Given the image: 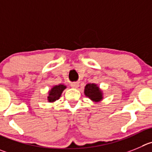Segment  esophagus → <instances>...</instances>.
I'll use <instances>...</instances> for the list:
<instances>
[{
    "label": "esophagus",
    "instance_id": "obj_1",
    "mask_svg": "<svg viewBox=\"0 0 152 152\" xmlns=\"http://www.w3.org/2000/svg\"><path fill=\"white\" fill-rule=\"evenodd\" d=\"M70 86H71L72 88H76L79 87V83H72V84L70 85Z\"/></svg>",
    "mask_w": 152,
    "mask_h": 152
}]
</instances>
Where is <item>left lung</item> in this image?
Returning a JSON list of instances; mask_svg holds the SVG:
<instances>
[{"instance_id":"left-lung-1","label":"left lung","mask_w":152,"mask_h":152,"mask_svg":"<svg viewBox=\"0 0 152 152\" xmlns=\"http://www.w3.org/2000/svg\"><path fill=\"white\" fill-rule=\"evenodd\" d=\"M85 95L94 102H100L103 99V92L96 84L89 83L85 87Z\"/></svg>"}]
</instances>
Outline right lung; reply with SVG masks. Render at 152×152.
<instances>
[{"label": "right lung", "mask_w": 152, "mask_h": 152, "mask_svg": "<svg viewBox=\"0 0 152 152\" xmlns=\"http://www.w3.org/2000/svg\"><path fill=\"white\" fill-rule=\"evenodd\" d=\"M66 88V86L62 84L53 86L52 88V89L49 91V95L47 97L48 101L49 103H53L55 100H58L61 96V94L63 92V91Z\"/></svg>", "instance_id": "obj_1"}]
</instances>
